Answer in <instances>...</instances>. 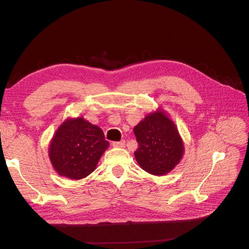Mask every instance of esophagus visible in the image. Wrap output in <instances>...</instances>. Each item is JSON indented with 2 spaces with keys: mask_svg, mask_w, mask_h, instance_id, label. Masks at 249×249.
Here are the masks:
<instances>
[{
  "mask_svg": "<svg viewBox=\"0 0 249 249\" xmlns=\"http://www.w3.org/2000/svg\"><path fill=\"white\" fill-rule=\"evenodd\" d=\"M112 145L114 147H124L125 145V141L122 140V141H116V142H113Z\"/></svg>",
  "mask_w": 249,
  "mask_h": 249,
  "instance_id": "1",
  "label": "esophagus"
}]
</instances>
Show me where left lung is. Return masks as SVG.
Masks as SVG:
<instances>
[{"label": "left lung", "mask_w": 249, "mask_h": 249, "mask_svg": "<svg viewBox=\"0 0 249 249\" xmlns=\"http://www.w3.org/2000/svg\"><path fill=\"white\" fill-rule=\"evenodd\" d=\"M134 134L138 142L135 158L150 175H166L182 160L183 140L175 123L163 110L147 114L134 127Z\"/></svg>", "instance_id": "8db88e82"}]
</instances>
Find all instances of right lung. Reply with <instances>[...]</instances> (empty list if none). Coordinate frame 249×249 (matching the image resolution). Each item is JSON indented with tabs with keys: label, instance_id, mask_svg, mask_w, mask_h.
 <instances>
[{
	"label": "right lung",
	"instance_id": "right-lung-1",
	"mask_svg": "<svg viewBox=\"0 0 249 249\" xmlns=\"http://www.w3.org/2000/svg\"><path fill=\"white\" fill-rule=\"evenodd\" d=\"M108 146L99 126L83 117L67 118L50 143L49 157L59 176L81 179L95 170Z\"/></svg>",
	"mask_w": 249,
	"mask_h": 249
}]
</instances>
